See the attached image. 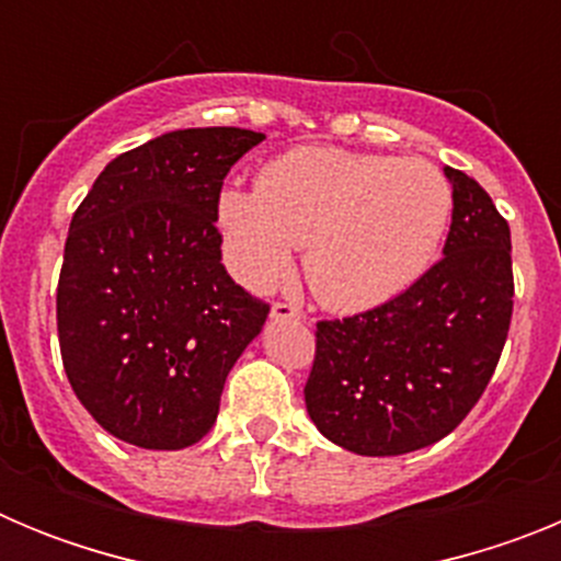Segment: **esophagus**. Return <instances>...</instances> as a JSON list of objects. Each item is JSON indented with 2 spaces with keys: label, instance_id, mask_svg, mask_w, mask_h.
<instances>
[{
  "label": "esophagus",
  "instance_id": "obj_1",
  "mask_svg": "<svg viewBox=\"0 0 561 561\" xmlns=\"http://www.w3.org/2000/svg\"><path fill=\"white\" fill-rule=\"evenodd\" d=\"M272 320H304V311L291 304H275L270 311Z\"/></svg>",
  "mask_w": 561,
  "mask_h": 561
}]
</instances>
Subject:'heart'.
Instances as JSON below:
<instances>
[{
    "label": "heart",
    "instance_id": "b5f03b06",
    "mask_svg": "<svg viewBox=\"0 0 561 561\" xmlns=\"http://www.w3.org/2000/svg\"><path fill=\"white\" fill-rule=\"evenodd\" d=\"M449 213L453 191L430 162L304 146L266 162L255 191L221 187L216 227L247 289L284 284L306 247L317 300L356 314L396 300L430 270Z\"/></svg>",
    "mask_w": 561,
    "mask_h": 561
}]
</instances>
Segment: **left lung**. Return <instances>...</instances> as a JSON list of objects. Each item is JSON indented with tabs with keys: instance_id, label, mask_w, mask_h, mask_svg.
<instances>
[{
	"instance_id": "1",
	"label": "left lung",
	"mask_w": 561,
	"mask_h": 561,
	"mask_svg": "<svg viewBox=\"0 0 561 561\" xmlns=\"http://www.w3.org/2000/svg\"><path fill=\"white\" fill-rule=\"evenodd\" d=\"M444 176L453 225L438 264L379 309L317 323L306 410L348 453L430 447L466 419L497 368L514 306L512 230L472 176L449 165Z\"/></svg>"
}]
</instances>
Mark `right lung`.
I'll return each mask as SVG.
<instances>
[{"label": "right lung", "mask_w": 561, "mask_h": 561, "mask_svg": "<svg viewBox=\"0 0 561 561\" xmlns=\"http://www.w3.org/2000/svg\"><path fill=\"white\" fill-rule=\"evenodd\" d=\"M264 134L180 128L114 157L72 216L58 342L87 413L142 449H185L219 415L236 359L270 306L221 264L216 199Z\"/></svg>", "instance_id": "right-lung-1"}]
</instances>
